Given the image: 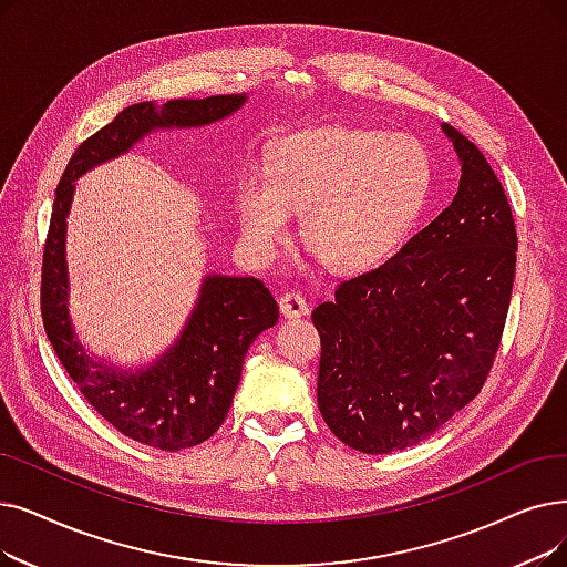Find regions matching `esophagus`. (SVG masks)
<instances>
[{
    "instance_id": "obj_1",
    "label": "esophagus",
    "mask_w": 567,
    "mask_h": 567,
    "mask_svg": "<svg viewBox=\"0 0 567 567\" xmlns=\"http://www.w3.org/2000/svg\"><path fill=\"white\" fill-rule=\"evenodd\" d=\"M280 312L285 317H301V315H308V301L301 291H285L280 297Z\"/></svg>"
}]
</instances>
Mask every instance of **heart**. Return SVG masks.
<instances>
[{
  "label": "heart",
  "mask_w": 567,
  "mask_h": 567,
  "mask_svg": "<svg viewBox=\"0 0 567 567\" xmlns=\"http://www.w3.org/2000/svg\"><path fill=\"white\" fill-rule=\"evenodd\" d=\"M433 192V159L410 134L319 127L280 138L266 166L236 185L243 243L268 259L301 213V236L340 270L373 268L396 252Z\"/></svg>",
  "instance_id": "1"
}]
</instances>
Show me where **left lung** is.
Wrapping results in <instances>:
<instances>
[{
    "mask_svg": "<svg viewBox=\"0 0 567 567\" xmlns=\"http://www.w3.org/2000/svg\"><path fill=\"white\" fill-rule=\"evenodd\" d=\"M454 202L382 266L342 280L312 310L322 340L317 405L363 454L433 435L482 391L507 319L516 229L480 147L452 125Z\"/></svg>",
    "mask_w": 567,
    "mask_h": 567,
    "instance_id": "1",
    "label": "left lung"
}]
</instances>
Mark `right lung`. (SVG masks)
I'll use <instances>...</instances> for the list:
<instances>
[{"label":"right lung","instance_id":"right-lung-1","mask_svg":"<svg viewBox=\"0 0 567 567\" xmlns=\"http://www.w3.org/2000/svg\"><path fill=\"white\" fill-rule=\"evenodd\" d=\"M248 96L217 94L208 100H174L164 106L141 102L85 138L71 155L43 245L41 317L64 371L104 420L143 445L178 452L202 445L231 408L243 359L252 340L278 322V303L257 278L206 276L181 338L147 368L120 371L94 361L79 342L69 317L66 215L85 171L109 162L153 130L202 127L238 111Z\"/></svg>","mask_w":567,"mask_h":567}]
</instances>
